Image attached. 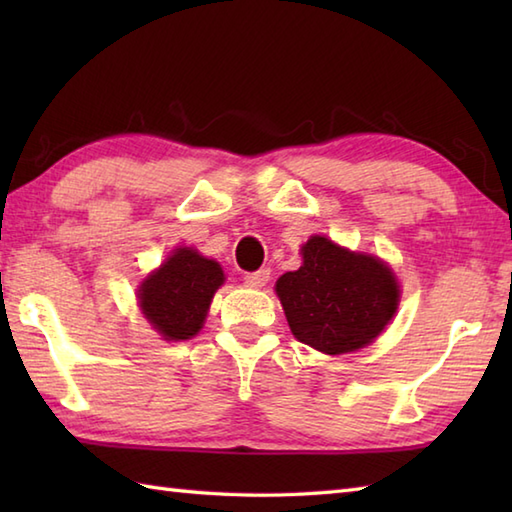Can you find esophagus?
Here are the masks:
<instances>
[{"instance_id": "34e87169", "label": "esophagus", "mask_w": 512, "mask_h": 512, "mask_svg": "<svg viewBox=\"0 0 512 512\" xmlns=\"http://www.w3.org/2000/svg\"><path fill=\"white\" fill-rule=\"evenodd\" d=\"M270 279V270L268 268H262V270H255V273H248L246 275V284L250 288H262L268 284Z\"/></svg>"}]
</instances>
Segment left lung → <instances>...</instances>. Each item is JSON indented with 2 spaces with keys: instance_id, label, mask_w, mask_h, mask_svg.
<instances>
[{
  "instance_id": "left-lung-1",
  "label": "left lung",
  "mask_w": 512,
  "mask_h": 512,
  "mask_svg": "<svg viewBox=\"0 0 512 512\" xmlns=\"http://www.w3.org/2000/svg\"><path fill=\"white\" fill-rule=\"evenodd\" d=\"M301 255L299 270L275 284L295 339L330 356L372 343L398 308L394 270L374 255L352 253L321 235H312Z\"/></svg>"
}]
</instances>
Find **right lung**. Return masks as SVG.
<instances>
[{
  "label": "right lung",
  "mask_w": 512,
  "mask_h": 512,
  "mask_svg": "<svg viewBox=\"0 0 512 512\" xmlns=\"http://www.w3.org/2000/svg\"><path fill=\"white\" fill-rule=\"evenodd\" d=\"M222 268L198 250L180 246L138 286V306L165 341H187L204 325Z\"/></svg>",
  "instance_id": "1"
}]
</instances>
